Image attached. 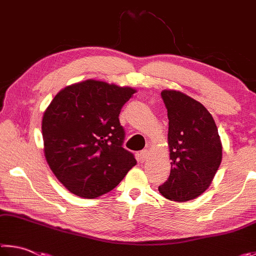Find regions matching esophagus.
Wrapping results in <instances>:
<instances>
[{
    "label": "esophagus",
    "instance_id": "1",
    "mask_svg": "<svg viewBox=\"0 0 256 256\" xmlns=\"http://www.w3.org/2000/svg\"><path fill=\"white\" fill-rule=\"evenodd\" d=\"M149 157V151L148 150H142L140 154H138V160L140 162H144Z\"/></svg>",
    "mask_w": 256,
    "mask_h": 256
}]
</instances>
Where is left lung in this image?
<instances>
[{
    "label": "left lung",
    "mask_w": 256,
    "mask_h": 256,
    "mask_svg": "<svg viewBox=\"0 0 256 256\" xmlns=\"http://www.w3.org/2000/svg\"><path fill=\"white\" fill-rule=\"evenodd\" d=\"M168 115L170 175L158 190L170 201L185 202L209 188L222 159L214 120L196 99L176 90H164Z\"/></svg>",
    "instance_id": "8db88e82"
}]
</instances>
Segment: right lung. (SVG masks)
Returning <instances> with one entry per match:
<instances>
[{
  "instance_id": "obj_1",
  "label": "right lung",
  "mask_w": 256,
  "mask_h": 256,
  "mask_svg": "<svg viewBox=\"0 0 256 256\" xmlns=\"http://www.w3.org/2000/svg\"><path fill=\"white\" fill-rule=\"evenodd\" d=\"M136 92L90 79L66 86L47 107L42 122L45 158L71 193L100 196L136 164L123 148L125 132L118 118Z\"/></svg>"
}]
</instances>
